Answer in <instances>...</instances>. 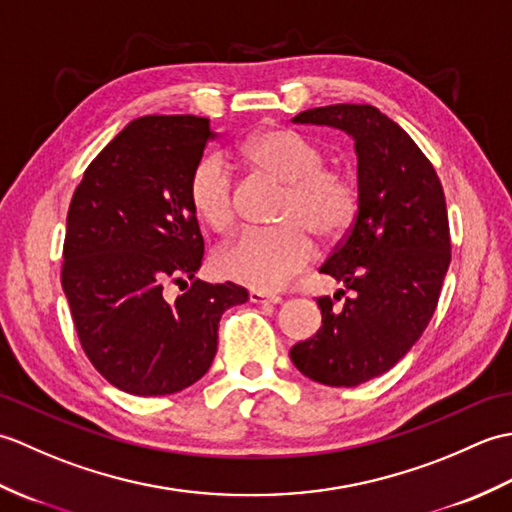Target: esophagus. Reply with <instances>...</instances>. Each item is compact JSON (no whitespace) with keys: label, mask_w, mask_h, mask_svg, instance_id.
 Segmentation results:
<instances>
[{"label":"esophagus","mask_w":512,"mask_h":512,"mask_svg":"<svg viewBox=\"0 0 512 512\" xmlns=\"http://www.w3.org/2000/svg\"><path fill=\"white\" fill-rule=\"evenodd\" d=\"M248 299L250 303H281L279 295H273V292H264V290H250Z\"/></svg>","instance_id":"1"}]
</instances>
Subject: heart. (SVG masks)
Returning a JSON list of instances; mask_svg holds the SVG:
<instances>
[{
  "mask_svg": "<svg viewBox=\"0 0 512 512\" xmlns=\"http://www.w3.org/2000/svg\"><path fill=\"white\" fill-rule=\"evenodd\" d=\"M239 158L250 169L286 184L277 209V228L244 231L215 255V270L224 279L253 290H279L312 255V239L332 244L350 231L358 209L354 182L325 167L328 154L295 129L264 127L250 134ZM189 204L198 220L224 233L235 220L233 182L224 160L209 154L195 162L189 176Z\"/></svg>",
  "mask_w": 512,
  "mask_h": 512,
  "instance_id": "obj_1",
  "label": "heart"
}]
</instances>
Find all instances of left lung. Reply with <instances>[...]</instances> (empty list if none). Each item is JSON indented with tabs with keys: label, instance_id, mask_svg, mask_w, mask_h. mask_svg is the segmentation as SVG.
Listing matches in <instances>:
<instances>
[{
	"label": "left lung",
	"instance_id": "left-lung-1",
	"mask_svg": "<svg viewBox=\"0 0 512 512\" xmlns=\"http://www.w3.org/2000/svg\"><path fill=\"white\" fill-rule=\"evenodd\" d=\"M292 123L352 136L358 211L321 266L350 297L341 308L330 297L319 299L321 328L292 345L290 361L321 385L356 387L389 372L436 312L451 264L447 202L420 147L376 107H314Z\"/></svg>",
	"mask_w": 512,
	"mask_h": 512
}]
</instances>
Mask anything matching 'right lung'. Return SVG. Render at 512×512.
Segmentation results:
<instances>
[{
	"mask_svg": "<svg viewBox=\"0 0 512 512\" xmlns=\"http://www.w3.org/2000/svg\"><path fill=\"white\" fill-rule=\"evenodd\" d=\"M211 138L202 116L136 118L90 162L72 195L63 292L85 354L127 394L167 396L200 380L215 358L222 314L248 301L231 281L195 279L204 239L187 189ZM167 283L188 290L169 300Z\"/></svg>",
	"mask_w": 512,
	"mask_h": 512,
	"instance_id": "add662e5",
	"label": "right lung"
}]
</instances>
